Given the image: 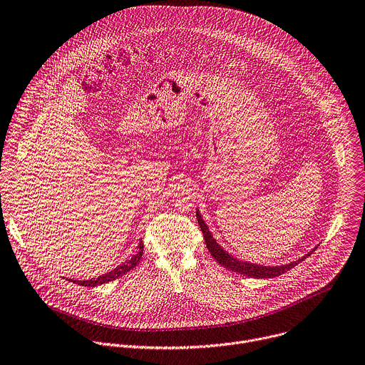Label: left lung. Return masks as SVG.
<instances>
[{
    "label": "left lung",
    "instance_id": "1",
    "mask_svg": "<svg viewBox=\"0 0 365 365\" xmlns=\"http://www.w3.org/2000/svg\"><path fill=\"white\" fill-rule=\"evenodd\" d=\"M197 215V220H198V225H200V229H201V233H203V237H205V242H206V247L209 250V252L212 254V257L220 264L223 265L225 268L230 269V271H235V272H239L242 275H247V277H252V278H272V277H278L281 274L287 272L289 269H292L293 267H296L297 264H300L303 259H306V257H309L310 254H307L306 257L297 259V261H293L292 264H287V265H281V267H264V265H257V264H250V262H244V261H239L236 258H233L232 255H229L225 250H222L219 247L217 242L213 239L212 233L209 232L205 220L201 219V215L200 212L197 210L195 212Z\"/></svg>",
    "mask_w": 365,
    "mask_h": 365
}]
</instances>
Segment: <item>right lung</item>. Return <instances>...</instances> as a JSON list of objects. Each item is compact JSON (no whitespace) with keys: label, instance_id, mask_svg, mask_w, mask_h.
Returning <instances> with one entry per match:
<instances>
[{"label":"right lung","instance_id":"right-lung-1","mask_svg":"<svg viewBox=\"0 0 365 365\" xmlns=\"http://www.w3.org/2000/svg\"><path fill=\"white\" fill-rule=\"evenodd\" d=\"M142 255H143V244L140 242L139 244V251L136 252V255L132 257L130 261L121 264L118 267H115L113 271L98 277V278H91V279H86V281H81V279H73L75 284H79V286H84V287H96V286H100V284H106V282H110L121 275L128 274L130 269H133L142 259Z\"/></svg>","mask_w":365,"mask_h":365}]
</instances>
